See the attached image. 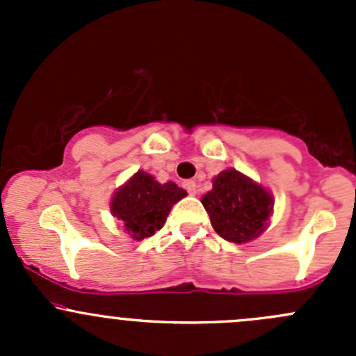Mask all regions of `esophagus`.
Returning a JSON list of instances; mask_svg holds the SVG:
<instances>
[{
	"label": "esophagus",
	"instance_id": "34e87169",
	"mask_svg": "<svg viewBox=\"0 0 356 356\" xmlns=\"http://www.w3.org/2000/svg\"><path fill=\"white\" fill-rule=\"evenodd\" d=\"M182 186H184V189H186V191H188L191 196H195L196 191H198V189H196V182H195V181H186Z\"/></svg>",
	"mask_w": 356,
	"mask_h": 356
}]
</instances>
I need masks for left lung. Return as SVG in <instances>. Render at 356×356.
Instances as JSON below:
<instances>
[{"label": "left lung", "mask_w": 356, "mask_h": 356, "mask_svg": "<svg viewBox=\"0 0 356 356\" xmlns=\"http://www.w3.org/2000/svg\"><path fill=\"white\" fill-rule=\"evenodd\" d=\"M201 203L215 232L238 245L258 238L267 229L274 208L270 193L236 168L220 172Z\"/></svg>", "instance_id": "obj_1"}]
</instances>
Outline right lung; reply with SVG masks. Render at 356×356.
<instances>
[{
    "mask_svg": "<svg viewBox=\"0 0 356 356\" xmlns=\"http://www.w3.org/2000/svg\"><path fill=\"white\" fill-rule=\"evenodd\" d=\"M188 193L175 182H160L139 170L111 198V213L122 220V227L132 239L149 238L163 227L172 207Z\"/></svg>",
    "mask_w": 356,
    "mask_h": 356,
    "instance_id": "add662e5",
    "label": "right lung"
}]
</instances>
